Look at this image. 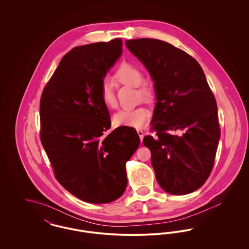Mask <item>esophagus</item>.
Returning <instances> with one entry per match:
<instances>
[{"label": "esophagus", "mask_w": 249, "mask_h": 249, "mask_svg": "<svg viewBox=\"0 0 249 249\" xmlns=\"http://www.w3.org/2000/svg\"><path fill=\"white\" fill-rule=\"evenodd\" d=\"M137 133H138V135L140 137V140L142 142V139H143V131L142 130H137Z\"/></svg>", "instance_id": "esophagus-1"}]
</instances>
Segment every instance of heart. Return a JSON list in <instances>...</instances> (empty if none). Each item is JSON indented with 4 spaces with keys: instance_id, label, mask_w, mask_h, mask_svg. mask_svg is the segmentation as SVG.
<instances>
[{
    "instance_id": "heart-1",
    "label": "heart",
    "mask_w": 249,
    "mask_h": 249,
    "mask_svg": "<svg viewBox=\"0 0 249 249\" xmlns=\"http://www.w3.org/2000/svg\"><path fill=\"white\" fill-rule=\"evenodd\" d=\"M114 80L126 86L136 87L143 98L149 100L153 96L151 87L142 81V73L139 67L128 61L121 62L115 71ZM103 103L108 108L117 107V97L114 89L109 82H105L100 89ZM150 111L145 107H136L132 109H123L113 116V122L116 126H124L130 128H142L148 121Z\"/></svg>"
}]
</instances>
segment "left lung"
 Segmentation results:
<instances>
[{
  "mask_svg": "<svg viewBox=\"0 0 249 249\" xmlns=\"http://www.w3.org/2000/svg\"><path fill=\"white\" fill-rule=\"evenodd\" d=\"M126 47L154 82L155 135L142 142L151 151L156 179L170 194L191 193L209 178L220 138L216 102L204 72L196 59L164 41L133 39ZM178 130L181 135L172 133Z\"/></svg>",
  "mask_w": 249,
  "mask_h": 249,
  "instance_id": "8db88e82",
  "label": "left lung"
}]
</instances>
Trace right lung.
I'll use <instances>...</instances> for the list:
<instances>
[{
  "label": "right lung",
  "mask_w": 249,
  "mask_h": 249,
  "mask_svg": "<svg viewBox=\"0 0 249 249\" xmlns=\"http://www.w3.org/2000/svg\"><path fill=\"white\" fill-rule=\"evenodd\" d=\"M122 53L120 38L72 48L41 97V142L60 185L89 203L119 199L127 187L126 162L139 146L136 130L112 131L101 99L104 78Z\"/></svg>",
  "instance_id": "right-lung-1"
}]
</instances>
